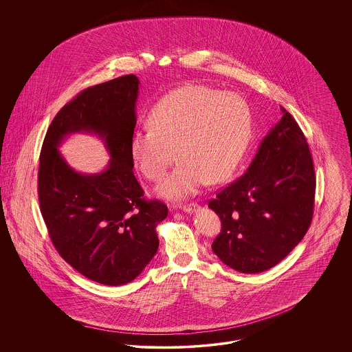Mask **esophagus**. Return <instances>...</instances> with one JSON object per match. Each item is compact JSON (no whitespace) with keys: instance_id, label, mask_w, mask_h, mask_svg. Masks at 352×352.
<instances>
[{"instance_id":"1","label":"esophagus","mask_w":352,"mask_h":352,"mask_svg":"<svg viewBox=\"0 0 352 352\" xmlns=\"http://www.w3.org/2000/svg\"><path fill=\"white\" fill-rule=\"evenodd\" d=\"M198 208H199V206L197 203H188V204H182L181 206V210L186 212V214H192V212L198 211Z\"/></svg>"}]
</instances>
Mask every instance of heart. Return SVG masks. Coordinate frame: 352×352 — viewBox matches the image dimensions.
<instances>
[{
    "instance_id": "1",
    "label": "heart",
    "mask_w": 352,
    "mask_h": 352,
    "mask_svg": "<svg viewBox=\"0 0 352 352\" xmlns=\"http://www.w3.org/2000/svg\"><path fill=\"white\" fill-rule=\"evenodd\" d=\"M149 126L129 140L135 168L151 181H161L177 157V168L158 186L168 199L195 194L206 182L227 181L240 165L251 138L248 104L232 92L190 84L158 101Z\"/></svg>"
}]
</instances>
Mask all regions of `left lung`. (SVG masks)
Segmentation results:
<instances>
[{
  "label": "left lung",
  "instance_id": "left-lung-1",
  "mask_svg": "<svg viewBox=\"0 0 352 352\" xmlns=\"http://www.w3.org/2000/svg\"><path fill=\"white\" fill-rule=\"evenodd\" d=\"M314 195L309 145L297 121L281 107V118L263 138L250 168L210 201L221 220L212 251L241 273L273 268L307 232Z\"/></svg>",
  "mask_w": 352,
  "mask_h": 352
}]
</instances>
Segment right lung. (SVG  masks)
Here are the masks:
<instances>
[{
  "mask_svg": "<svg viewBox=\"0 0 352 352\" xmlns=\"http://www.w3.org/2000/svg\"><path fill=\"white\" fill-rule=\"evenodd\" d=\"M138 85L125 75L84 89L52 120L39 158V206L54 247L87 278L109 286L141 274L160 245L155 228L168 217L166 204L145 201L133 174ZM74 133L103 141L111 158L102 172L83 175L67 165L57 148Z\"/></svg>",
  "mask_w": 352,
  "mask_h": 352,
  "instance_id": "add662e5",
  "label": "right lung"
}]
</instances>
